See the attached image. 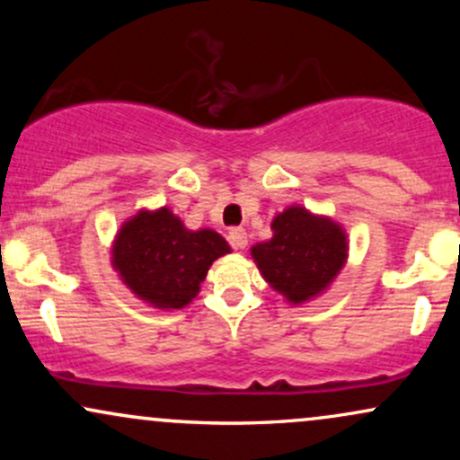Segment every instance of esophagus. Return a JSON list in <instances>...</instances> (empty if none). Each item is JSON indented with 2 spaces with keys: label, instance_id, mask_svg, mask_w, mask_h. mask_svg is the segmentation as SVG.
<instances>
[{
  "label": "esophagus",
  "instance_id": "esophagus-1",
  "mask_svg": "<svg viewBox=\"0 0 460 460\" xmlns=\"http://www.w3.org/2000/svg\"><path fill=\"white\" fill-rule=\"evenodd\" d=\"M229 242H231V246H234V248H244L246 242H248L246 231L242 229V226H234V229L229 231Z\"/></svg>",
  "mask_w": 460,
  "mask_h": 460
}]
</instances>
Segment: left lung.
<instances>
[{"instance_id":"obj_1","label":"left lung","mask_w":460,"mask_h":460,"mask_svg":"<svg viewBox=\"0 0 460 460\" xmlns=\"http://www.w3.org/2000/svg\"><path fill=\"white\" fill-rule=\"evenodd\" d=\"M272 240L251 248L263 279L298 305L318 296L346 261V235L329 218L289 208L272 223Z\"/></svg>"}]
</instances>
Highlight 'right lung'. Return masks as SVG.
Segmentation results:
<instances>
[{
	"label": "right lung",
	"instance_id": "add662e5",
	"mask_svg": "<svg viewBox=\"0 0 460 460\" xmlns=\"http://www.w3.org/2000/svg\"><path fill=\"white\" fill-rule=\"evenodd\" d=\"M231 252L212 229L188 231L171 209L140 212L123 225L112 263L136 296L160 309H181L199 294L209 266Z\"/></svg>",
	"mask_w": 460,
	"mask_h": 460
}]
</instances>
